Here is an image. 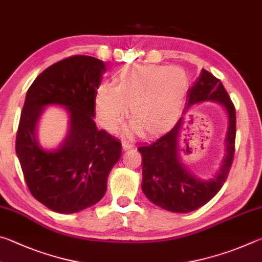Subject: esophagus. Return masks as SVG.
Listing matches in <instances>:
<instances>
[{"instance_id":"34e87169","label":"esophagus","mask_w":262,"mask_h":262,"mask_svg":"<svg viewBox=\"0 0 262 262\" xmlns=\"http://www.w3.org/2000/svg\"><path fill=\"white\" fill-rule=\"evenodd\" d=\"M122 148H123V150H128V149H132V148H134V144H133V143H130V142L123 141V142H122Z\"/></svg>"}]
</instances>
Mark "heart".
I'll list each match as a JSON object with an SVG mask.
<instances>
[{
  "instance_id": "1",
  "label": "heart",
  "mask_w": 262,
  "mask_h": 262,
  "mask_svg": "<svg viewBox=\"0 0 262 262\" xmlns=\"http://www.w3.org/2000/svg\"><path fill=\"white\" fill-rule=\"evenodd\" d=\"M188 79L183 69L164 66H130L113 84L104 83L96 94L101 126L117 130L128 113L133 118L125 134L158 135L170 130L183 112Z\"/></svg>"
}]
</instances>
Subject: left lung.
I'll return each mask as SVG.
<instances>
[{
    "instance_id": "8db88e82",
    "label": "left lung",
    "mask_w": 262,
    "mask_h": 262,
    "mask_svg": "<svg viewBox=\"0 0 262 262\" xmlns=\"http://www.w3.org/2000/svg\"><path fill=\"white\" fill-rule=\"evenodd\" d=\"M203 103L223 106L228 118L225 134V155L220 170L209 179H201L188 170L180 144L184 117L172 129L154 143L139 148L142 155V192L154 205L172 212H189L205 206L223 186L231 168L236 140V110L219 78L202 69L187 91L186 112Z\"/></svg>"
}]
</instances>
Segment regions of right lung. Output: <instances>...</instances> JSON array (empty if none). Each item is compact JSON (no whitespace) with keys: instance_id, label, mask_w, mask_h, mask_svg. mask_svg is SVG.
Instances as JSON below:
<instances>
[{"instance_id":"1","label":"right lung","mask_w":262,"mask_h":262,"mask_svg":"<svg viewBox=\"0 0 262 262\" xmlns=\"http://www.w3.org/2000/svg\"><path fill=\"white\" fill-rule=\"evenodd\" d=\"M106 63L76 55L56 62L26 92L16 137V154L31 194L51 210L74 214L96 205L121 156V143L94 120L97 89ZM48 105L69 114V132L54 149L38 143L37 125Z\"/></svg>"}]
</instances>
